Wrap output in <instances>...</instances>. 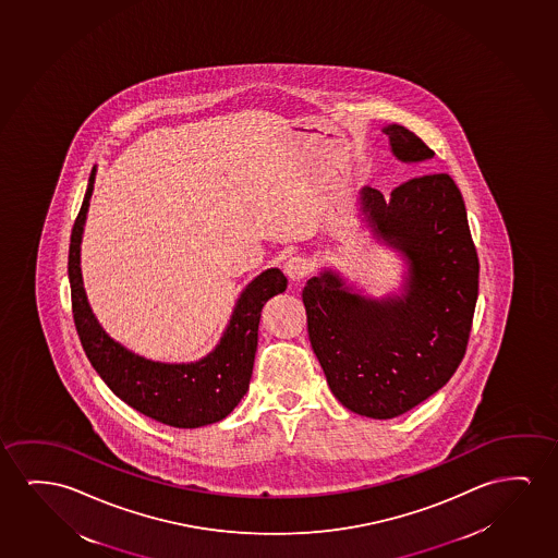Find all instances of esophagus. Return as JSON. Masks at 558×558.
<instances>
[{"label": "esophagus", "instance_id": "esophagus-1", "mask_svg": "<svg viewBox=\"0 0 558 558\" xmlns=\"http://www.w3.org/2000/svg\"><path fill=\"white\" fill-rule=\"evenodd\" d=\"M310 269H312V264L304 256H291V258L284 262V274H287L291 281L304 279L310 274Z\"/></svg>", "mask_w": 558, "mask_h": 558}]
</instances>
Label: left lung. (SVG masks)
<instances>
[{"mask_svg":"<svg viewBox=\"0 0 558 558\" xmlns=\"http://www.w3.org/2000/svg\"><path fill=\"white\" fill-rule=\"evenodd\" d=\"M400 162L434 157L413 132L383 128ZM365 228L405 262L398 292L380 299L323 267L302 291L307 332L345 409L371 418L408 413L453 377L478 299V256L463 196L448 173L405 181L388 198L363 187Z\"/></svg>","mask_w":558,"mask_h":558,"instance_id":"1","label":"left lung"}]
</instances>
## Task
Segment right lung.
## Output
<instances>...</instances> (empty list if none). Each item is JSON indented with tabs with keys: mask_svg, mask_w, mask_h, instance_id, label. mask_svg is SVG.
I'll return each mask as SVG.
<instances>
[{
	"mask_svg": "<svg viewBox=\"0 0 558 558\" xmlns=\"http://www.w3.org/2000/svg\"><path fill=\"white\" fill-rule=\"evenodd\" d=\"M95 175L97 166L89 173L69 248L72 314L87 360L120 400L158 423L175 428L218 423L248 392L258 345L259 314L267 300L287 291V277L279 267H269L254 277L236 299L220 342L196 362H155L128 350L97 322L82 279L80 251Z\"/></svg>",
	"mask_w": 558,
	"mask_h": 558,
	"instance_id": "obj_1",
	"label": "right lung"
}]
</instances>
